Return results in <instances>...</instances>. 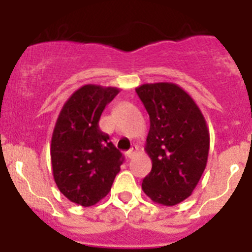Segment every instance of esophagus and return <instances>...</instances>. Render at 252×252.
I'll return each instance as SVG.
<instances>
[{"label": "esophagus", "instance_id": "esophagus-1", "mask_svg": "<svg viewBox=\"0 0 252 252\" xmlns=\"http://www.w3.org/2000/svg\"><path fill=\"white\" fill-rule=\"evenodd\" d=\"M136 154H137V146H136V145H133L132 148H131L130 150H128L127 153H126V155H127L128 159H132V158L135 157Z\"/></svg>", "mask_w": 252, "mask_h": 252}]
</instances>
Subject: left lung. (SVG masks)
<instances>
[{"instance_id":"1","label":"left lung","mask_w":252,"mask_h":252,"mask_svg":"<svg viewBox=\"0 0 252 252\" xmlns=\"http://www.w3.org/2000/svg\"><path fill=\"white\" fill-rule=\"evenodd\" d=\"M150 117L146 153L153 168L142 190L155 203L175 206L192 194L207 165L209 131L193 98L174 83L137 87Z\"/></svg>"}]
</instances>
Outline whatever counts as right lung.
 <instances>
[{"mask_svg": "<svg viewBox=\"0 0 252 252\" xmlns=\"http://www.w3.org/2000/svg\"><path fill=\"white\" fill-rule=\"evenodd\" d=\"M120 90L86 84L59 113L51 136V165L58 188L69 201L90 207L111 190L124 157L99 130L104 107Z\"/></svg>", "mask_w": 252, "mask_h": 252, "instance_id": "obj_1", "label": "right lung"}]
</instances>
